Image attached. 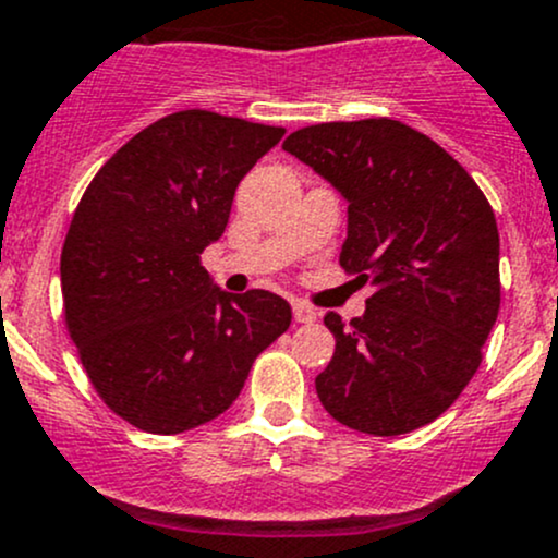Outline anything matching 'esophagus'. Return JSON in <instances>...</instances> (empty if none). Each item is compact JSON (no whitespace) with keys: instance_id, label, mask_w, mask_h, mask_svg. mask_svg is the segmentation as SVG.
Here are the masks:
<instances>
[{"instance_id":"1","label":"esophagus","mask_w":558,"mask_h":558,"mask_svg":"<svg viewBox=\"0 0 558 558\" xmlns=\"http://www.w3.org/2000/svg\"><path fill=\"white\" fill-rule=\"evenodd\" d=\"M315 318H318V315H315L313 307H307V304H302V302H294V320H296V324H313Z\"/></svg>"}]
</instances>
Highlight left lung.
<instances>
[{"mask_svg":"<svg viewBox=\"0 0 558 558\" xmlns=\"http://www.w3.org/2000/svg\"><path fill=\"white\" fill-rule=\"evenodd\" d=\"M283 149L348 201L339 264L374 286L366 313L324 324L337 339L315 377L333 420L401 436L457 401L500 310V234L471 173L398 120L320 122Z\"/></svg>","mask_w":558,"mask_h":558,"instance_id":"obj_1","label":"left lung"}]
</instances>
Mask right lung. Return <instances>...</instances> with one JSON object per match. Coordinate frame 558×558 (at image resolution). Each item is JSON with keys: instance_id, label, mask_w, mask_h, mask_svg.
<instances>
[{"instance_id": "obj_1", "label": "right lung", "mask_w": 558, "mask_h": 558, "mask_svg": "<svg viewBox=\"0 0 558 558\" xmlns=\"http://www.w3.org/2000/svg\"><path fill=\"white\" fill-rule=\"evenodd\" d=\"M283 128L186 109L136 133L90 186L61 251L63 318L104 403L157 436L216 420L291 326L286 299L214 286L240 179Z\"/></svg>"}]
</instances>
